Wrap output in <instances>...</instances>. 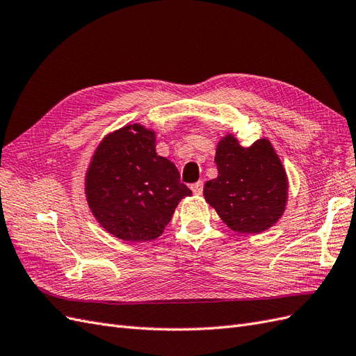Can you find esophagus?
<instances>
[{
    "label": "esophagus",
    "instance_id": "34e87169",
    "mask_svg": "<svg viewBox=\"0 0 356 356\" xmlns=\"http://www.w3.org/2000/svg\"><path fill=\"white\" fill-rule=\"evenodd\" d=\"M191 190H193V193H195V195H202V191H203V181H197L196 184H193V186H191Z\"/></svg>",
    "mask_w": 356,
    "mask_h": 356
}]
</instances>
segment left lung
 Listing matches in <instances>:
<instances>
[{"instance_id":"1","label":"left lung","mask_w":356,"mask_h":356,"mask_svg":"<svg viewBox=\"0 0 356 356\" xmlns=\"http://www.w3.org/2000/svg\"><path fill=\"white\" fill-rule=\"evenodd\" d=\"M218 177L208 181L203 196L233 232L261 233L282 217L288 177L268 139L242 147L225 135L215 152Z\"/></svg>"}]
</instances>
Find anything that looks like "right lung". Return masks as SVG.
Masks as SVG:
<instances>
[{"label":"right lung","mask_w":356,"mask_h":356,"mask_svg":"<svg viewBox=\"0 0 356 356\" xmlns=\"http://www.w3.org/2000/svg\"><path fill=\"white\" fill-rule=\"evenodd\" d=\"M86 199L102 227L124 242L154 241L191 190L156 153V134L134 123L106 135L92 156Z\"/></svg>","instance_id":"obj_1"}]
</instances>
